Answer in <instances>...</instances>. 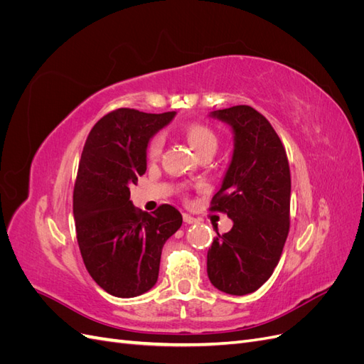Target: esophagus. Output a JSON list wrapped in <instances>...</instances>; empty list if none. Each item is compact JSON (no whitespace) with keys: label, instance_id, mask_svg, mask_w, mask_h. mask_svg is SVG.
Listing matches in <instances>:
<instances>
[{"label":"esophagus","instance_id":"obj_1","mask_svg":"<svg viewBox=\"0 0 364 364\" xmlns=\"http://www.w3.org/2000/svg\"><path fill=\"white\" fill-rule=\"evenodd\" d=\"M183 222H185L186 225H193V223H196V218L191 217L190 214H183Z\"/></svg>","mask_w":364,"mask_h":364}]
</instances>
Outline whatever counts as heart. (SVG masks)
Returning <instances> with one entry per match:
<instances>
[{
    "instance_id": "b5f03b06",
    "label": "heart",
    "mask_w": 364,
    "mask_h": 364,
    "mask_svg": "<svg viewBox=\"0 0 364 364\" xmlns=\"http://www.w3.org/2000/svg\"><path fill=\"white\" fill-rule=\"evenodd\" d=\"M185 136L188 139L190 146L196 150L197 155L200 153L213 150L215 151L217 146H218V138L215 135V132L202 123H193L188 127L185 129ZM162 146H164V139L161 135L153 136L147 146V156L149 158H156L159 156V153L162 151Z\"/></svg>"
}]
</instances>
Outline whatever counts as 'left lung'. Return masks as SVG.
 <instances>
[{"label":"left lung","instance_id":"1","mask_svg":"<svg viewBox=\"0 0 364 364\" xmlns=\"http://www.w3.org/2000/svg\"><path fill=\"white\" fill-rule=\"evenodd\" d=\"M234 132L232 161L211 200L234 226L208 250L215 289L243 296L258 290L278 266L290 229L291 179L287 153L267 118L240 105L211 112Z\"/></svg>","mask_w":364,"mask_h":364}]
</instances>
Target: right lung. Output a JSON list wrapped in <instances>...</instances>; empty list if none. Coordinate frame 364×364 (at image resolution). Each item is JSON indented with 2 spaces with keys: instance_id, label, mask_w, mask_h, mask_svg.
Returning a JSON list of instances; mask_svg holds the SVG:
<instances>
[{
  "instance_id": "1",
  "label": "right lung",
  "mask_w": 364,
  "mask_h": 364,
  "mask_svg": "<svg viewBox=\"0 0 364 364\" xmlns=\"http://www.w3.org/2000/svg\"><path fill=\"white\" fill-rule=\"evenodd\" d=\"M174 115L121 107L98 119L85 142L73 194L77 243L92 279L117 297L156 284L162 247L182 225L171 205L149 214L130 200V186L147 170L150 138Z\"/></svg>"
}]
</instances>
